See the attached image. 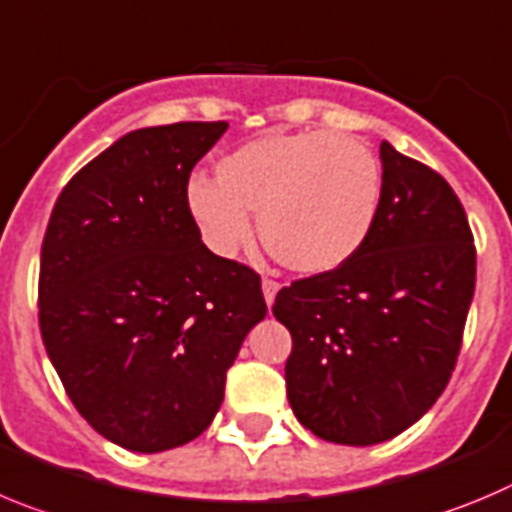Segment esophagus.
Masks as SVG:
<instances>
[{
  "label": "esophagus",
  "instance_id": "obj_1",
  "mask_svg": "<svg viewBox=\"0 0 512 512\" xmlns=\"http://www.w3.org/2000/svg\"><path fill=\"white\" fill-rule=\"evenodd\" d=\"M261 289H264V299H266V304H274V299H276V292H279V281H274V279H264L261 281Z\"/></svg>",
  "mask_w": 512,
  "mask_h": 512
}]
</instances>
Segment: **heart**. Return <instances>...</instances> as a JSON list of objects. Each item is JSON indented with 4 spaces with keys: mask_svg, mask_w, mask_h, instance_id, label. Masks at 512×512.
<instances>
[{
    "mask_svg": "<svg viewBox=\"0 0 512 512\" xmlns=\"http://www.w3.org/2000/svg\"><path fill=\"white\" fill-rule=\"evenodd\" d=\"M215 175L192 177L185 203L218 256H233L251 241V213H259L261 241L281 266L327 274L365 246L381 213V162L337 131L251 139L225 154Z\"/></svg>",
    "mask_w": 512,
    "mask_h": 512,
    "instance_id": "heart-1",
    "label": "heart"
}]
</instances>
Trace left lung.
<instances>
[{"label": "left lung", "mask_w": 512, "mask_h": 512, "mask_svg": "<svg viewBox=\"0 0 512 512\" xmlns=\"http://www.w3.org/2000/svg\"><path fill=\"white\" fill-rule=\"evenodd\" d=\"M381 213L345 266L292 281L276 320L292 332L287 396L314 437L386 442L447 388L475 294V238L439 172L381 144Z\"/></svg>", "instance_id": "obj_1"}]
</instances>
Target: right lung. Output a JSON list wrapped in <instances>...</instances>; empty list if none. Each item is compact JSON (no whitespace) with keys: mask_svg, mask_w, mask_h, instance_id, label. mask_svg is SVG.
<instances>
[{"mask_svg":"<svg viewBox=\"0 0 512 512\" xmlns=\"http://www.w3.org/2000/svg\"><path fill=\"white\" fill-rule=\"evenodd\" d=\"M228 129L129 131L63 187L40 253V332L65 393L131 452L200 437L225 373L266 317L261 276L215 256L185 203L192 167Z\"/></svg>","mask_w":512,"mask_h":512,"instance_id":"obj_1","label":"right lung"}]
</instances>
